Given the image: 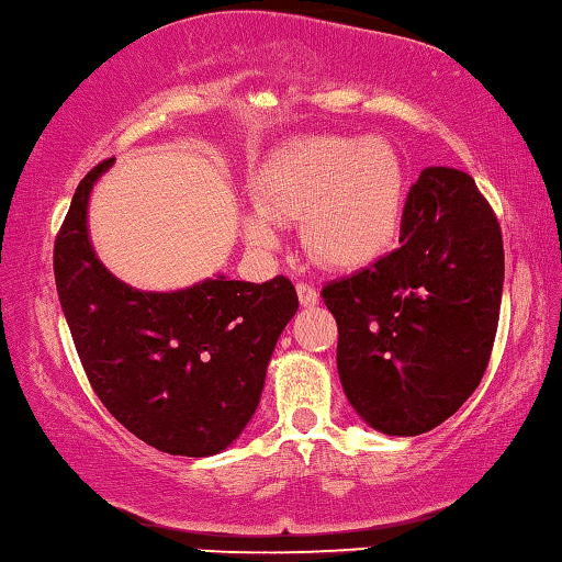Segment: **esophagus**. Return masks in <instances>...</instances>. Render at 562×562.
<instances>
[{
    "instance_id": "obj_1",
    "label": "esophagus",
    "mask_w": 562,
    "mask_h": 562,
    "mask_svg": "<svg viewBox=\"0 0 562 562\" xmlns=\"http://www.w3.org/2000/svg\"><path fill=\"white\" fill-rule=\"evenodd\" d=\"M297 297L302 307H315L319 302V292L307 282H297Z\"/></svg>"
}]
</instances>
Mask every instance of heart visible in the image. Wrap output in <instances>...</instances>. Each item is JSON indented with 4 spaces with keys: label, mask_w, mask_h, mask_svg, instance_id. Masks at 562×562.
Returning a JSON list of instances; mask_svg holds the SVG:
<instances>
[{
    "label": "heart",
    "mask_w": 562,
    "mask_h": 562,
    "mask_svg": "<svg viewBox=\"0 0 562 562\" xmlns=\"http://www.w3.org/2000/svg\"><path fill=\"white\" fill-rule=\"evenodd\" d=\"M405 162L380 137H307L280 149L255 182L249 245L278 247L274 225L305 222V245L335 270H362L395 247L405 215Z\"/></svg>",
    "instance_id": "b5f03b06"
}]
</instances>
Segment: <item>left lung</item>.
<instances>
[{
	"label": "left lung",
	"instance_id": "obj_1",
	"mask_svg": "<svg viewBox=\"0 0 562 562\" xmlns=\"http://www.w3.org/2000/svg\"><path fill=\"white\" fill-rule=\"evenodd\" d=\"M400 245L323 288L337 319V372L364 423L423 435L475 393L501 317L505 255L475 180L427 167L409 187Z\"/></svg>",
	"mask_w": 562,
	"mask_h": 562
}]
</instances>
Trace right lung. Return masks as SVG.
<instances>
[{
    "label": "right lung",
    "mask_w": 562,
    "mask_h": 562,
    "mask_svg": "<svg viewBox=\"0 0 562 562\" xmlns=\"http://www.w3.org/2000/svg\"><path fill=\"white\" fill-rule=\"evenodd\" d=\"M114 159L79 182L55 239L59 305L89 385L132 435L169 456L207 458L252 420L278 337L297 313L288 278H207L145 292L114 278L87 227L89 194Z\"/></svg>",
    "instance_id": "obj_1"
}]
</instances>
